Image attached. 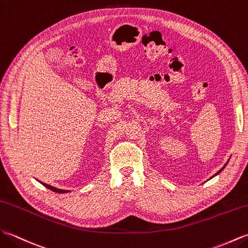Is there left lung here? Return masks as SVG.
<instances>
[{
  "label": "left lung",
  "mask_w": 248,
  "mask_h": 248,
  "mask_svg": "<svg viewBox=\"0 0 248 248\" xmlns=\"http://www.w3.org/2000/svg\"><path fill=\"white\" fill-rule=\"evenodd\" d=\"M227 163H228V161H227ZM227 163H226V164H227ZM226 164H225V166H224V167H223V168H222V169H221V170H218V172H217V174H216V175H214V176H217V174H219V173H221V172H222V170H224V169H225V167H226ZM214 176H212V177H214Z\"/></svg>",
  "instance_id": "obj_1"
}]
</instances>
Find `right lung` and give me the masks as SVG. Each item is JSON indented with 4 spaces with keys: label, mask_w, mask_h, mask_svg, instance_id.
<instances>
[{
    "label": "right lung",
    "mask_w": 248,
    "mask_h": 248,
    "mask_svg": "<svg viewBox=\"0 0 248 248\" xmlns=\"http://www.w3.org/2000/svg\"><path fill=\"white\" fill-rule=\"evenodd\" d=\"M38 181H39V180H38ZM39 183H40L41 185L45 186L46 188H47V189H49V190H52L53 192H56V193H67V192H69V190H62V189L55 188V186H49V185H47V184L42 183V181H39Z\"/></svg>",
    "instance_id": "add662e5"
}]
</instances>
